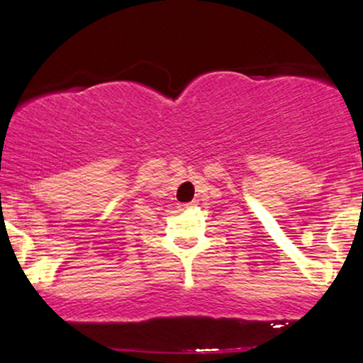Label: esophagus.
I'll return each instance as SVG.
<instances>
[{
	"label": "esophagus",
	"instance_id": "34e87169",
	"mask_svg": "<svg viewBox=\"0 0 363 363\" xmlns=\"http://www.w3.org/2000/svg\"><path fill=\"white\" fill-rule=\"evenodd\" d=\"M191 205H193V203H182L179 208H182V210H184V208H191Z\"/></svg>",
	"mask_w": 363,
	"mask_h": 363
}]
</instances>
